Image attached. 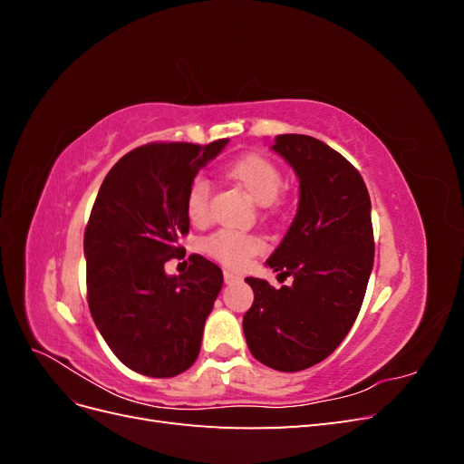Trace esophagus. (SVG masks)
<instances>
[{
  "instance_id": "1",
  "label": "esophagus",
  "mask_w": 464,
  "mask_h": 464,
  "mask_svg": "<svg viewBox=\"0 0 464 464\" xmlns=\"http://www.w3.org/2000/svg\"><path fill=\"white\" fill-rule=\"evenodd\" d=\"M240 275H236L232 271H224V283L227 285H234V283H240Z\"/></svg>"
}]
</instances>
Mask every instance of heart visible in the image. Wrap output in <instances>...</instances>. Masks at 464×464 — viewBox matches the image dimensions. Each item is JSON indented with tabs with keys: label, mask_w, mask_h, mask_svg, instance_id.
Segmentation results:
<instances>
[{
	"label": "heart",
	"mask_w": 464,
	"mask_h": 464,
	"mask_svg": "<svg viewBox=\"0 0 464 464\" xmlns=\"http://www.w3.org/2000/svg\"><path fill=\"white\" fill-rule=\"evenodd\" d=\"M227 178L261 207L271 205L278 198L280 188H283L280 168L273 160L261 157V154H246V157L228 164ZM186 213L188 218L198 227L208 220V184L205 179H193L188 188ZM263 247L265 244L261 237L234 230H218L205 240L207 254L213 256L222 265L234 266V269H240L249 257L261 254Z\"/></svg>",
	"instance_id": "1"
}]
</instances>
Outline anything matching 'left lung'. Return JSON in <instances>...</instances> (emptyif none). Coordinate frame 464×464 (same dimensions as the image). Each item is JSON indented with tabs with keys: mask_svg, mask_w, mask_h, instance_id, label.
<instances>
[{
	"mask_svg": "<svg viewBox=\"0 0 464 464\" xmlns=\"http://www.w3.org/2000/svg\"><path fill=\"white\" fill-rule=\"evenodd\" d=\"M271 149L298 176V210L265 265L292 276L256 294L244 315L249 353L278 372H300L334 353L353 329L373 266L372 201L356 168L310 135H276Z\"/></svg>",
	"mask_w": 464,
	"mask_h": 464,
	"instance_id": "8db88e82",
	"label": "left lung"
}]
</instances>
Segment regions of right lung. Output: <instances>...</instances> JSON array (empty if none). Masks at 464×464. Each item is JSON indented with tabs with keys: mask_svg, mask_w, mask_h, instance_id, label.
<instances>
[{
	"mask_svg": "<svg viewBox=\"0 0 464 464\" xmlns=\"http://www.w3.org/2000/svg\"><path fill=\"white\" fill-rule=\"evenodd\" d=\"M227 145L139 147L98 189L85 230L91 315L111 353L141 375L174 377L199 356L222 271L201 256L184 275H166L164 263L189 230L188 188Z\"/></svg>",
	"mask_w": 464,
	"mask_h": 464,
	"instance_id": "right-lung-1",
	"label": "right lung"
}]
</instances>
